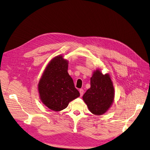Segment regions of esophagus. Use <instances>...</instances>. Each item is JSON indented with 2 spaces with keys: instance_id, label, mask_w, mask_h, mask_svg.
Returning a JSON list of instances; mask_svg holds the SVG:
<instances>
[{
  "instance_id": "34e87169",
  "label": "esophagus",
  "mask_w": 150,
  "mask_h": 150,
  "mask_svg": "<svg viewBox=\"0 0 150 150\" xmlns=\"http://www.w3.org/2000/svg\"><path fill=\"white\" fill-rule=\"evenodd\" d=\"M79 93H80L81 96H82L83 95V94H84V90L83 89H79Z\"/></svg>"
}]
</instances>
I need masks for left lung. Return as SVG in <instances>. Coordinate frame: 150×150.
Instances as JSON below:
<instances>
[{
    "label": "left lung",
    "mask_w": 150,
    "mask_h": 150,
    "mask_svg": "<svg viewBox=\"0 0 150 150\" xmlns=\"http://www.w3.org/2000/svg\"><path fill=\"white\" fill-rule=\"evenodd\" d=\"M115 89L108 74H103L99 69L91 78V88L84 93L83 99L93 114L101 115L110 108L114 101Z\"/></svg>",
    "instance_id": "1"
}]
</instances>
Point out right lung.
Here are the masks:
<instances>
[{
	"instance_id": "1",
	"label": "right lung",
	"mask_w": 150,
	"mask_h": 150,
	"mask_svg": "<svg viewBox=\"0 0 150 150\" xmlns=\"http://www.w3.org/2000/svg\"><path fill=\"white\" fill-rule=\"evenodd\" d=\"M67 69L68 61L62 56H57L49 62L39 82L41 101L52 111L64 110L70 101L80 96Z\"/></svg>"
}]
</instances>
